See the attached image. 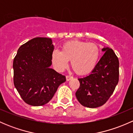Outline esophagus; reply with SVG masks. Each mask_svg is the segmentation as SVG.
<instances>
[{"label":"esophagus","instance_id":"34e87169","mask_svg":"<svg viewBox=\"0 0 133 133\" xmlns=\"http://www.w3.org/2000/svg\"><path fill=\"white\" fill-rule=\"evenodd\" d=\"M73 78V76H66V80L67 81H69L70 80Z\"/></svg>","mask_w":133,"mask_h":133}]
</instances>
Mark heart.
Instances as JSON below:
<instances>
[{"label":"heart","mask_w":133,"mask_h":133,"mask_svg":"<svg viewBox=\"0 0 133 133\" xmlns=\"http://www.w3.org/2000/svg\"><path fill=\"white\" fill-rule=\"evenodd\" d=\"M100 54V48L95 43L73 41L63 44L62 51H53L51 59L58 71L65 70L71 60V65L75 71L80 75H85L95 69Z\"/></svg>","instance_id":"obj_1"}]
</instances>
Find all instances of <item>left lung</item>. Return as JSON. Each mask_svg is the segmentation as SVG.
I'll list each match as a JSON object with an SVG mask.
<instances>
[{
  "mask_svg": "<svg viewBox=\"0 0 133 133\" xmlns=\"http://www.w3.org/2000/svg\"><path fill=\"white\" fill-rule=\"evenodd\" d=\"M104 52L95 69L86 76L80 78V88L76 97L83 106L96 108L104 105L118 82L119 61L112 49L104 47Z\"/></svg>",
  "mask_w": 133,
  "mask_h": 133,
  "instance_id": "1",
  "label": "left lung"
}]
</instances>
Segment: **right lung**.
I'll list each match as a JSON object with an SVG mask.
<instances>
[{"label": "right lung", "mask_w": 133, "mask_h": 133, "mask_svg": "<svg viewBox=\"0 0 133 133\" xmlns=\"http://www.w3.org/2000/svg\"><path fill=\"white\" fill-rule=\"evenodd\" d=\"M54 45L50 38L36 37L21 45L13 60V82L26 104L41 106L52 99L65 76L51 68Z\"/></svg>", "instance_id": "obj_1"}]
</instances>
